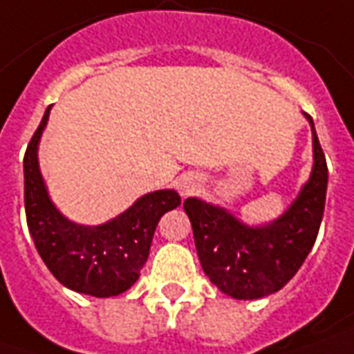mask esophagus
Wrapping results in <instances>:
<instances>
[{
	"label": "esophagus",
	"instance_id": "obj_1",
	"mask_svg": "<svg viewBox=\"0 0 354 354\" xmlns=\"http://www.w3.org/2000/svg\"><path fill=\"white\" fill-rule=\"evenodd\" d=\"M199 187V180L195 176H184L180 180V194L192 195Z\"/></svg>",
	"mask_w": 354,
	"mask_h": 354
}]
</instances>
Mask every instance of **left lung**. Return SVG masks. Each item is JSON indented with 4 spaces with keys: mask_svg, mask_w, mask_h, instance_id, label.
Returning <instances> with one entry per match:
<instances>
[{
    "mask_svg": "<svg viewBox=\"0 0 354 354\" xmlns=\"http://www.w3.org/2000/svg\"><path fill=\"white\" fill-rule=\"evenodd\" d=\"M306 118L313 126L315 167L310 180L283 216L251 228L226 209L195 197L184 201L203 270L230 297L261 299L280 291L315 245L326 205L328 165L313 117L306 115Z\"/></svg>",
    "mask_w": 354,
    "mask_h": 354,
    "instance_id": "left-lung-1",
    "label": "left lung"
}]
</instances>
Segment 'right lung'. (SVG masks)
I'll use <instances>...</instances> for the list:
<instances>
[{
  "instance_id": "add662e5",
  "label": "right lung",
  "mask_w": 354,
  "mask_h": 354,
  "mask_svg": "<svg viewBox=\"0 0 354 354\" xmlns=\"http://www.w3.org/2000/svg\"><path fill=\"white\" fill-rule=\"evenodd\" d=\"M49 107L24 153V209L34 245L63 286L91 297H113L132 288L149 257L160 216L180 205V195L160 189L101 226L66 220L49 201L38 167V142Z\"/></svg>"
}]
</instances>
